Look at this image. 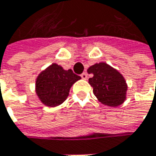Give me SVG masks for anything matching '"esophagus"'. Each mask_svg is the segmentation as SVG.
<instances>
[{
    "label": "esophagus",
    "instance_id": "obj_1",
    "mask_svg": "<svg viewBox=\"0 0 156 156\" xmlns=\"http://www.w3.org/2000/svg\"><path fill=\"white\" fill-rule=\"evenodd\" d=\"M81 78H82V79L86 80V79L87 78V74L86 73V72H83V73H82V74L81 75Z\"/></svg>",
    "mask_w": 156,
    "mask_h": 156
}]
</instances>
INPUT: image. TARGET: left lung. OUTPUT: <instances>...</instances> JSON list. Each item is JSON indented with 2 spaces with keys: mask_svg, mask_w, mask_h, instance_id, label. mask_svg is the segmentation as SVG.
<instances>
[{
  "mask_svg": "<svg viewBox=\"0 0 156 156\" xmlns=\"http://www.w3.org/2000/svg\"><path fill=\"white\" fill-rule=\"evenodd\" d=\"M93 77L88 82L93 87V93L102 104L117 107L126 99L127 84L123 76L108 64H94L87 69Z\"/></svg>",
  "mask_w": 156,
  "mask_h": 156,
  "instance_id": "1",
  "label": "left lung"
}]
</instances>
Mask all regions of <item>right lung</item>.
<instances>
[{
    "label": "right lung",
    "instance_id": "1",
    "mask_svg": "<svg viewBox=\"0 0 156 156\" xmlns=\"http://www.w3.org/2000/svg\"><path fill=\"white\" fill-rule=\"evenodd\" d=\"M80 79L81 76L71 69L64 70L61 66L53 64L37 77L36 93L42 103L55 107L68 98L71 86Z\"/></svg>",
    "mask_w": 156,
    "mask_h": 156
}]
</instances>
